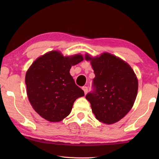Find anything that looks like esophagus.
<instances>
[{
    "label": "esophagus",
    "mask_w": 159,
    "mask_h": 159,
    "mask_svg": "<svg viewBox=\"0 0 159 159\" xmlns=\"http://www.w3.org/2000/svg\"><path fill=\"white\" fill-rule=\"evenodd\" d=\"M82 89L84 91V92H85V94H86L87 93V92H88V87H87V86H83L82 87Z\"/></svg>",
    "instance_id": "obj_1"
}]
</instances>
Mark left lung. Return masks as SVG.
Instances as JSON below:
<instances>
[{"label":"left lung","instance_id":"left-lung-1","mask_svg":"<svg viewBox=\"0 0 159 159\" xmlns=\"http://www.w3.org/2000/svg\"><path fill=\"white\" fill-rule=\"evenodd\" d=\"M90 61L95 78L92 92L86 95L96 118L107 124L120 121L133 107L138 92V80L134 71L123 60L104 52Z\"/></svg>","mask_w":159,"mask_h":159}]
</instances>
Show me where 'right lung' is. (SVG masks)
Listing matches in <instances>:
<instances>
[{
  "instance_id": "1",
  "label": "right lung",
  "mask_w": 159,
  "mask_h": 159,
  "mask_svg": "<svg viewBox=\"0 0 159 159\" xmlns=\"http://www.w3.org/2000/svg\"><path fill=\"white\" fill-rule=\"evenodd\" d=\"M83 61L81 55L63 57L52 50L37 59L25 76L30 103L42 117L52 122L63 120L84 92L70 75L71 67Z\"/></svg>"
}]
</instances>
